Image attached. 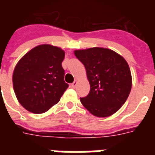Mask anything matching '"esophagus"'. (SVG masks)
I'll list each match as a JSON object with an SVG mask.
<instances>
[{"mask_svg":"<svg viewBox=\"0 0 155 155\" xmlns=\"http://www.w3.org/2000/svg\"><path fill=\"white\" fill-rule=\"evenodd\" d=\"M77 84H78V81H74L73 83L71 84V87H75L77 86Z\"/></svg>","mask_w":155,"mask_h":155,"instance_id":"obj_1","label":"esophagus"}]
</instances>
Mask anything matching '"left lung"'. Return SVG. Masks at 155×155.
<instances>
[{"label": "left lung", "instance_id": "1", "mask_svg": "<svg viewBox=\"0 0 155 155\" xmlns=\"http://www.w3.org/2000/svg\"><path fill=\"white\" fill-rule=\"evenodd\" d=\"M84 64L90 91L81 102L92 115L107 117L125 103L132 87L130 70L125 59L116 52L100 47L75 50Z\"/></svg>", "mask_w": 155, "mask_h": 155}]
</instances>
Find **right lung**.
I'll return each mask as SVG.
<instances>
[{
    "label": "right lung",
    "instance_id": "obj_1",
    "mask_svg": "<svg viewBox=\"0 0 155 155\" xmlns=\"http://www.w3.org/2000/svg\"><path fill=\"white\" fill-rule=\"evenodd\" d=\"M65 53L50 45L35 46L18 61L13 86L18 102L33 113H43L58 103L68 84L62 68Z\"/></svg>",
    "mask_w": 155,
    "mask_h": 155
}]
</instances>
